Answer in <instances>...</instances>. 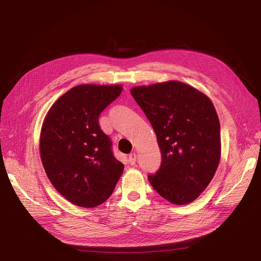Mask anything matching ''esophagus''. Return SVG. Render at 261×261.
Masks as SVG:
<instances>
[{
    "label": "esophagus",
    "mask_w": 261,
    "mask_h": 261,
    "mask_svg": "<svg viewBox=\"0 0 261 261\" xmlns=\"http://www.w3.org/2000/svg\"><path fill=\"white\" fill-rule=\"evenodd\" d=\"M136 159H137L136 153H130V154L128 155V163H129L130 165H134V164L136 163Z\"/></svg>",
    "instance_id": "obj_1"
}]
</instances>
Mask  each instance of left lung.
I'll return each instance as SVG.
<instances>
[{
  "instance_id": "1",
  "label": "left lung",
  "mask_w": 261,
  "mask_h": 261,
  "mask_svg": "<svg viewBox=\"0 0 261 261\" xmlns=\"http://www.w3.org/2000/svg\"><path fill=\"white\" fill-rule=\"evenodd\" d=\"M133 98L156 135L161 165L149 175L155 192L171 203L187 204L207 188L221 158L220 122L207 94L177 81L136 86Z\"/></svg>"
}]
</instances>
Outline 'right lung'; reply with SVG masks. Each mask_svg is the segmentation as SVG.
Here are the masks:
<instances>
[{
    "mask_svg": "<svg viewBox=\"0 0 261 261\" xmlns=\"http://www.w3.org/2000/svg\"><path fill=\"white\" fill-rule=\"evenodd\" d=\"M122 90V85L75 86L44 117L39 143L42 165L54 188L75 206L103 203L124 171L99 126L100 113Z\"/></svg>",
    "mask_w": 261,
    "mask_h": 261,
    "instance_id": "1",
    "label": "right lung"
}]
</instances>
